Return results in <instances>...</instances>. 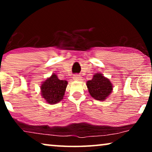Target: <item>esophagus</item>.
Returning <instances> with one entry per match:
<instances>
[{
    "label": "esophagus",
    "mask_w": 152,
    "mask_h": 152,
    "mask_svg": "<svg viewBox=\"0 0 152 152\" xmlns=\"http://www.w3.org/2000/svg\"><path fill=\"white\" fill-rule=\"evenodd\" d=\"M81 79H82V77H81L80 75L76 74V75H73V80H80Z\"/></svg>",
    "instance_id": "34e87169"
}]
</instances>
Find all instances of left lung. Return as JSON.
<instances>
[{
	"label": "left lung",
	"instance_id": "obj_1",
	"mask_svg": "<svg viewBox=\"0 0 152 152\" xmlns=\"http://www.w3.org/2000/svg\"><path fill=\"white\" fill-rule=\"evenodd\" d=\"M86 85L91 97L99 101L106 99L113 90V86L109 79L99 73L93 75L92 80L86 82Z\"/></svg>",
	"mask_w": 152,
	"mask_h": 152
}]
</instances>
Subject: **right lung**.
I'll return each mask as SVG.
<instances>
[{
    "instance_id": "obj_1",
    "label": "right lung",
    "mask_w": 152,
    "mask_h": 152,
    "mask_svg": "<svg viewBox=\"0 0 152 152\" xmlns=\"http://www.w3.org/2000/svg\"><path fill=\"white\" fill-rule=\"evenodd\" d=\"M68 82L59 80L55 74L52 75L41 84V95L49 104H56L63 99Z\"/></svg>"
}]
</instances>
